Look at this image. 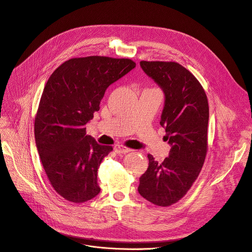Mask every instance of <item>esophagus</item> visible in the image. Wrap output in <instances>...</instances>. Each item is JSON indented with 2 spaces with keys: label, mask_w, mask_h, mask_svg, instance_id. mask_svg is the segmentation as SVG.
I'll return each mask as SVG.
<instances>
[{
  "label": "esophagus",
  "mask_w": 252,
  "mask_h": 252,
  "mask_svg": "<svg viewBox=\"0 0 252 252\" xmlns=\"http://www.w3.org/2000/svg\"><path fill=\"white\" fill-rule=\"evenodd\" d=\"M131 151H132L131 149L126 148V147H124V146L118 145V146L115 147V152H116L117 154H126V153L131 152Z\"/></svg>",
  "instance_id": "34e87169"
}]
</instances>
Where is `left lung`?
I'll return each mask as SVG.
<instances>
[{"mask_svg": "<svg viewBox=\"0 0 252 252\" xmlns=\"http://www.w3.org/2000/svg\"><path fill=\"white\" fill-rule=\"evenodd\" d=\"M140 66L164 92L160 124L171 150L162 163L148 155L149 166L140 177L138 191L152 204L168 207L187 193L203 168L208 150V98L197 79L177 63L141 62Z\"/></svg>", "mask_w": 252, "mask_h": 252, "instance_id": "8db88e82", "label": "left lung"}]
</instances>
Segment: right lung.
I'll return each mask as SVG.
<instances>
[{"mask_svg":"<svg viewBox=\"0 0 252 252\" xmlns=\"http://www.w3.org/2000/svg\"><path fill=\"white\" fill-rule=\"evenodd\" d=\"M128 59H71L48 78L34 119V138L44 172L56 191L74 204L96 196L97 171L113 150L86 135L106 89L131 71Z\"/></svg>","mask_w":252,"mask_h":252,"instance_id":"obj_1","label":"right lung"}]
</instances>
